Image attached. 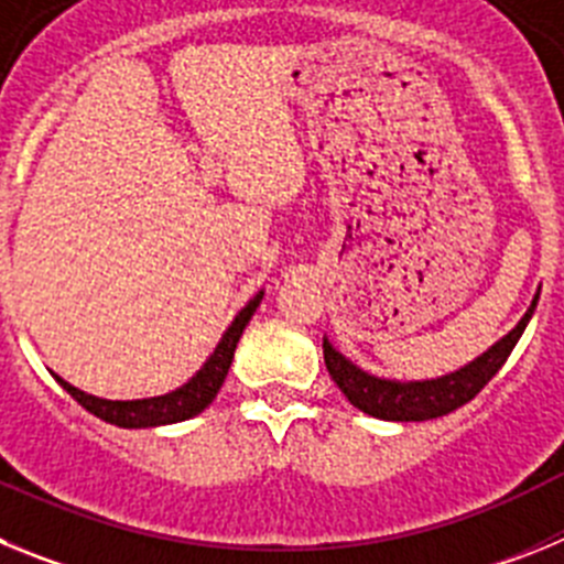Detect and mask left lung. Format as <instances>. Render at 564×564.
Instances as JSON below:
<instances>
[{"instance_id": "1", "label": "left lung", "mask_w": 564, "mask_h": 564, "mask_svg": "<svg viewBox=\"0 0 564 564\" xmlns=\"http://www.w3.org/2000/svg\"><path fill=\"white\" fill-rule=\"evenodd\" d=\"M536 302H540V288H536L525 316L517 322L514 330H508L500 341L491 344L475 361L463 364L460 370H452L446 376L421 378V381H398V378L372 376V372L361 370L358 364H352L341 350H336L330 338L325 336L322 347H325L327 372H330L338 390L344 392V398L356 410H361L364 415L378 417V421L410 423L449 415L457 406L471 401L500 372L506 358L514 350V344L520 341L522 330H525L531 316H534Z\"/></svg>"}]
</instances>
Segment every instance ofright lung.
<instances>
[{"label": "right lung", "mask_w": 564, "mask_h": 564, "mask_svg": "<svg viewBox=\"0 0 564 564\" xmlns=\"http://www.w3.org/2000/svg\"><path fill=\"white\" fill-rule=\"evenodd\" d=\"M262 296H265V291L253 293V299H248V305L234 316V322L223 333V338L217 341V347H214V352L206 358L200 370L194 372L183 387L166 392V395L134 398V401H109V398L89 395V392L78 390V387H73V383H67L58 376L56 381L82 403L84 410L93 412L101 421L112 423V426H121V430H149V426H169V423L188 421V417L200 415L208 403L217 398V392H220L223 381H226L228 370H231L239 336H242L246 325L251 322L253 313H257Z\"/></svg>", "instance_id": "add662e5"}]
</instances>
